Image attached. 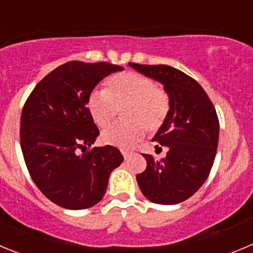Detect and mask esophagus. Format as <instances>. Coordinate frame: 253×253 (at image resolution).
Listing matches in <instances>:
<instances>
[{
  "label": "esophagus",
  "mask_w": 253,
  "mask_h": 253,
  "mask_svg": "<svg viewBox=\"0 0 253 253\" xmlns=\"http://www.w3.org/2000/svg\"><path fill=\"white\" fill-rule=\"evenodd\" d=\"M122 154H123V157H124L125 160H126V158H128L129 156H130V152L126 151V149H122Z\"/></svg>",
  "instance_id": "1"
}]
</instances>
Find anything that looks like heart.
I'll use <instances>...</instances> for the list:
<instances>
[{
  "mask_svg": "<svg viewBox=\"0 0 253 253\" xmlns=\"http://www.w3.org/2000/svg\"><path fill=\"white\" fill-rule=\"evenodd\" d=\"M124 109L128 123L110 126L102 133V142L118 148H130L146 130L157 131L169 113V99L152 78L135 72H124L109 78L105 91H93L87 109L95 124L106 128L114 122L119 109Z\"/></svg>",
  "mask_w": 253,
  "mask_h": 253,
  "instance_id": "b5f03b06",
  "label": "heart"
}]
</instances>
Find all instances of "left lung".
Listing matches in <instances>:
<instances>
[{
  "label": "left lung",
  "instance_id": "8db88e82",
  "mask_svg": "<svg viewBox=\"0 0 253 253\" xmlns=\"http://www.w3.org/2000/svg\"><path fill=\"white\" fill-rule=\"evenodd\" d=\"M129 66L162 84L169 99L166 122L152 139L167 147L166 157L157 161L143 154L147 169L137 175L138 185L152 203L178 204L202 187L213 167L219 138L216 111L203 87L178 69L165 64Z\"/></svg>",
  "mask_w": 253,
  "mask_h": 253
}]
</instances>
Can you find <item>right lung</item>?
Listing matches in <instances>:
<instances>
[{
	"mask_svg": "<svg viewBox=\"0 0 253 253\" xmlns=\"http://www.w3.org/2000/svg\"><path fill=\"white\" fill-rule=\"evenodd\" d=\"M123 69L107 62H68L46 75L24 105L20 143L26 167L40 191L59 207L80 210L97 204L111 171L124 160L113 146L78 154L100 134L87 100L101 80Z\"/></svg>",
	"mask_w": 253,
	"mask_h": 253,
	"instance_id": "obj_1",
	"label": "right lung"
}]
</instances>
